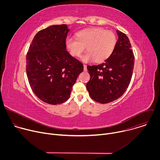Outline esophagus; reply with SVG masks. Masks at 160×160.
<instances>
[{"instance_id":"34e87169","label":"esophagus","mask_w":160,"mask_h":160,"mask_svg":"<svg viewBox=\"0 0 160 160\" xmlns=\"http://www.w3.org/2000/svg\"><path fill=\"white\" fill-rule=\"evenodd\" d=\"M83 70H84V71H87V65L86 64H83Z\"/></svg>"}]
</instances>
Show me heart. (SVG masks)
I'll use <instances>...</instances> for the list:
<instances>
[{
    "label": "heart",
    "mask_w": 160,
    "mask_h": 160,
    "mask_svg": "<svg viewBox=\"0 0 160 160\" xmlns=\"http://www.w3.org/2000/svg\"><path fill=\"white\" fill-rule=\"evenodd\" d=\"M117 42V37L113 32L94 27L78 32L77 38H67L66 45L73 57L80 56L86 47L87 52L82 57V61L86 62L95 61L100 63L112 54Z\"/></svg>",
    "instance_id": "heart-1"
}]
</instances>
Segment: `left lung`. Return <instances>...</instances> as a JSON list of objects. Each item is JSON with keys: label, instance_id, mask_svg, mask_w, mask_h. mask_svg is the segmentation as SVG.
<instances>
[{"label": "left lung", "instance_id": "left-lung-1", "mask_svg": "<svg viewBox=\"0 0 160 160\" xmlns=\"http://www.w3.org/2000/svg\"><path fill=\"white\" fill-rule=\"evenodd\" d=\"M118 40L112 54L104 62L87 66L90 76L87 83L90 97L106 104L120 98L128 88L132 76L134 55L126 34L117 30Z\"/></svg>", "mask_w": 160, "mask_h": 160}]
</instances>
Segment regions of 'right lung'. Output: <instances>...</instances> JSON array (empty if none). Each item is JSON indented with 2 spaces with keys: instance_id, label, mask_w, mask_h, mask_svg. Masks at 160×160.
I'll use <instances>...</instances> for the list:
<instances>
[{
  "instance_id": "obj_1",
  "label": "right lung",
  "mask_w": 160,
  "mask_h": 160,
  "mask_svg": "<svg viewBox=\"0 0 160 160\" xmlns=\"http://www.w3.org/2000/svg\"><path fill=\"white\" fill-rule=\"evenodd\" d=\"M66 25H52L39 31L27 54L26 70L33 93L41 101L56 105L70 97L83 65L66 51Z\"/></svg>"
}]
</instances>
